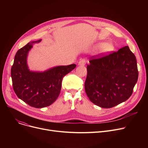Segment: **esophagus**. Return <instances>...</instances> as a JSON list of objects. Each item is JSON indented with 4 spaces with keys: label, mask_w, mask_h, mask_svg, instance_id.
Here are the masks:
<instances>
[{
    "label": "esophagus",
    "mask_w": 148,
    "mask_h": 148,
    "mask_svg": "<svg viewBox=\"0 0 148 148\" xmlns=\"http://www.w3.org/2000/svg\"><path fill=\"white\" fill-rule=\"evenodd\" d=\"M86 60L84 59H82L80 60V61L79 62L78 65L80 66H84L85 64H86Z\"/></svg>",
    "instance_id": "obj_1"
}]
</instances>
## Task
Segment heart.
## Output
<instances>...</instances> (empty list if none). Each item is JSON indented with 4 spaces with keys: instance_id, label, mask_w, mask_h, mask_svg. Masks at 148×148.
Listing matches in <instances>:
<instances>
[{
    "instance_id": "b5f03b06",
    "label": "heart",
    "mask_w": 148,
    "mask_h": 148,
    "mask_svg": "<svg viewBox=\"0 0 148 148\" xmlns=\"http://www.w3.org/2000/svg\"><path fill=\"white\" fill-rule=\"evenodd\" d=\"M99 46L102 47L103 46V44H101ZM113 49H114V47L112 44H106L103 46L102 51L104 53H108V52H110Z\"/></svg>"
}]
</instances>
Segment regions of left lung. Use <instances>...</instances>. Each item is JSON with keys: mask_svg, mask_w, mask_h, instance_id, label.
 Here are the masks:
<instances>
[{"mask_svg": "<svg viewBox=\"0 0 148 148\" xmlns=\"http://www.w3.org/2000/svg\"><path fill=\"white\" fill-rule=\"evenodd\" d=\"M89 62L84 89L92 103L112 108L131 97L138 72L136 56L128 46Z\"/></svg>", "mask_w": 148, "mask_h": 148, "instance_id": "1", "label": "left lung"}]
</instances>
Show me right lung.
<instances>
[{
	"label": "right lung",
	"mask_w": 148,
	"mask_h": 148,
	"mask_svg": "<svg viewBox=\"0 0 148 148\" xmlns=\"http://www.w3.org/2000/svg\"><path fill=\"white\" fill-rule=\"evenodd\" d=\"M41 40L32 41L15 54L11 68L13 89L17 96L31 107L43 108L53 104L58 98L63 77L74 69L76 65L57 66L44 71L29 69L27 58L33 44Z\"/></svg>",
	"instance_id": "obj_1"
}]
</instances>
